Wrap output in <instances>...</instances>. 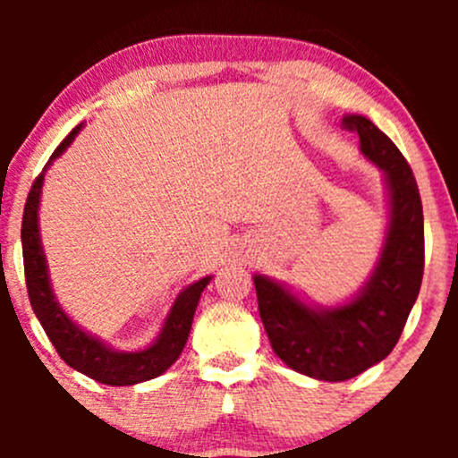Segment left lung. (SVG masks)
<instances>
[{
    "label": "left lung",
    "mask_w": 458,
    "mask_h": 458,
    "mask_svg": "<svg viewBox=\"0 0 458 458\" xmlns=\"http://www.w3.org/2000/svg\"><path fill=\"white\" fill-rule=\"evenodd\" d=\"M364 159L383 172L387 228L364 286L338 306L303 301L288 284L254 273L262 325L276 355L318 381H346L392 353L418 299L424 273L422 199L396 144L366 115L349 114Z\"/></svg>",
    "instance_id": "1"
}]
</instances>
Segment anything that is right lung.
<instances>
[{
  "label": "right lung",
  "instance_id": "obj_1",
  "mask_svg": "<svg viewBox=\"0 0 458 458\" xmlns=\"http://www.w3.org/2000/svg\"><path fill=\"white\" fill-rule=\"evenodd\" d=\"M83 124H79L66 135V140L57 146L49 163L45 165L43 174L34 181L31 191L25 202L23 225H21V245H23V265H25V282H28L30 303L34 310L36 318L43 325L45 334L54 343L55 351L68 366L75 368L81 375L90 379L105 383V386H135V383L150 381L163 375L185 349L189 331H191L193 314H196L199 295L213 276L199 277L198 282L189 284L178 293L172 303L170 312L163 320L159 334L148 346L138 351H118L107 344L98 335L90 334L77 325L64 308L57 301L54 286H51L49 265L40 241V224L38 208L40 196H43L45 172L57 157L64 155V150L72 144Z\"/></svg>",
  "mask_w": 458,
  "mask_h": 458
}]
</instances>
